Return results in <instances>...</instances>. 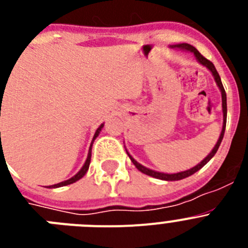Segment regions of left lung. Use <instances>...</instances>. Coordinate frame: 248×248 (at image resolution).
Segmentation results:
<instances>
[{"label": "left lung", "instance_id": "8db88e82", "mask_svg": "<svg viewBox=\"0 0 248 248\" xmlns=\"http://www.w3.org/2000/svg\"><path fill=\"white\" fill-rule=\"evenodd\" d=\"M175 47L177 48H181V49H186V50H190V52H192V53L195 54V57H196V59H198L199 62L201 63V64H203L205 67H207L210 69V71L212 72V74H214L215 77V80H216V83H217L218 88L221 89V94H222V110H223V125H222V131H221V135L220 138H218L217 143H216V145H215V148L212 149V151L207 156L205 157V159L201 161L199 165L194 166L192 169H189V170H186V171H181V172H177V174H163V172H157V171H154V170H150V169H146L145 166L140 165L139 163H137L133 157L129 155V157H130L131 163L134 164L135 166H137V169L139 170V171H141L143 174H146L149 175V176H153V177H156V179H160V180H168V181H175V180H181V179H185V177L190 176V175L195 174L196 171H199L201 168H202L203 165H206V164L209 163L210 160L212 159V156H214L215 154H216V151L218 150V146H220L221 141H222L223 139V134H225V128H226V118H227V104H226V92H225V89H223V85H222V82H221V78L220 76H218L217 71H216V68H215V65L212 64V62H210L209 59H206L205 57L202 56V54L199 52L198 49L195 47H192L191 45H187V43H183V45H177L175 46Z\"/></svg>", "mask_w": 248, "mask_h": 248}]
</instances>
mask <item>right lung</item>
<instances>
[{
  "label": "right lung",
  "instance_id": "add662e5",
  "mask_svg": "<svg viewBox=\"0 0 248 248\" xmlns=\"http://www.w3.org/2000/svg\"><path fill=\"white\" fill-rule=\"evenodd\" d=\"M102 128H103V124L99 126V128L97 129V131H95V134H94V138H93V141H94V139H95V138L98 137V134H99V133H100ZM0 134H1V133H0ZM93 141H92V144H93ZM91 156H92V148L89 149V153H88V157H87V161H85V164H84V165H83V168L80 169V171L78 172V174L74 175V176L72 177V179H69V180H65V181H62V183L56 184V185H52V187H61V186L69 185V184H73V183H76L77 180H79V179H82V177L85 175V172H87V170H88V168H89V164H91Z\"/></svg>",
  "mask_w": 248,
  "mask_h": 248
}]
</instances>
